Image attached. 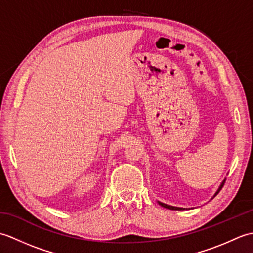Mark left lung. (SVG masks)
<instances>
[{"mask_svg": "<svg viewBox=\"0 0 253 253\" xmlns=\"http://www.w3.org/2000/svg\"><path fill=\"white\" fill-rule=\"evenodd\" d=\"M225 179H226V178H225ZM225 179L221 182V185H219V187L217 188V190H216V192L215 193H214V196H213V198L214 197H215L216 195H217V193L219 192V190H221L222 189V187L224 186V182H225ZM212 198V199H213ZM158 203L160 204V206L161 207H163V208H165V209H169V210H176V211H181V210H185V208H179V207H173V206H169V204H166V203H163V202H160V201H158Z\"/></svg>", "mask_w": 253, "mask_h": 253, "instance_id": "obj_1", "label": "left lung"}]
</instances>
